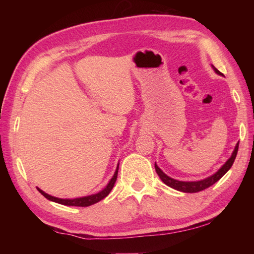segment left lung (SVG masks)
Instances as JSON below:
<instances>
[{"label": "left lung", "instance_id": "1", "mask_svg": "<svg viewBox=\"0 0 254 254\" xmlns=\"http://www.w3.org/2000/svg\"><path fill=\"white\" fill-rule=\"evenodd\" d=\"M213 68H214V70L217 72V74L222 75L221 72L218 71L214 66H213ZM238 150H239V142L236 143L235 149H234L233 153H232L231 158L224 163V165H223L222 168L218 170L216 174H214L213 176H210V177L206 178V179L199 180V182H179V180H176V179L168 177V176H167L160 168H159V167L157 166V163H154V168H156V171H157L159 177H160V179L167 185V186L174 188V189H176V190L184 191V192H198V191L204 190V189H206V188L210 187L212 185L218 182V180H220L223 176H224L227 171L230 170V168L232 167V165H233V162L235 160L236 154H238Z\"/></svg>", "mask_w": 254, "mask_h": 254}]
</instances>
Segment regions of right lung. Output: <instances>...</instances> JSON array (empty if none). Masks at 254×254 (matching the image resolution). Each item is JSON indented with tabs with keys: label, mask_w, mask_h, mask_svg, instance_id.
<instances>
[{
	"label": "right lung",
	"mask_w": 254,
	"mask_h": 254,
	"mask_svg": "<svg viewBox=\"0 0 254 254\" xmlns=\"http://www.w3.org/2000/svg\"><path fill=\"white\" fill-rule=\"evenodd\" d=\"M118 171H119V166L117 168V171H115V174L113 176V178L110 180V183L107 184V186L103 189L102 191L97 192L95 195H91V196H86V197H81V198H75V199H62V198H57V197H54V196H50L48 194H46L45 191H42L41 189L38 188V190L41 192V195H44L47 199L49 200H53L55 203H58V204H62V205H66V206H80V207H86V206H91L93 204L97 203V201L102 200L103 198H105V197L110 194L112 188L114 187V184L117 182V178H118Z\"/></svg>",
	"instance_id": "obj_1"
}]
</instances>
